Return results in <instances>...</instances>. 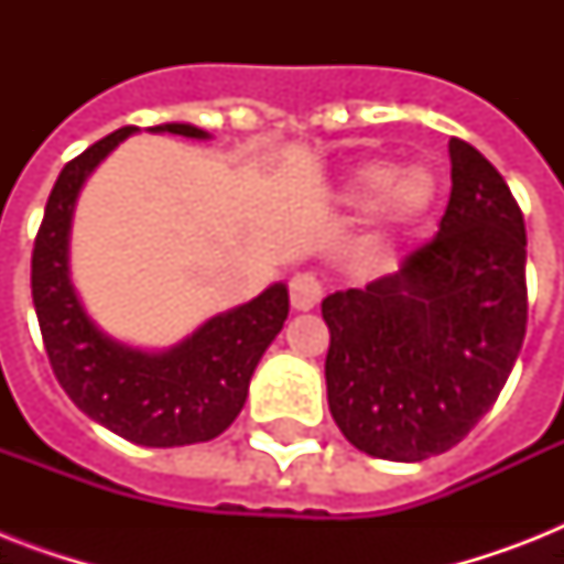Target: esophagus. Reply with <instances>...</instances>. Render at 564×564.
<instances>
[{
    "mask_svg": "<svg viewBox=\"0 0 564 564\" xmlns=\"http://www.w3.org/2000/svg\"><path fill=\"white\" fill-rule=\"evenodd\" d=\"M322 299V283L313 272H299L290 278V301L295 310H313Z\"/></svg>",
    "mask_w": 564,
    "mask_h": 564,
    "instance_id": "1",
    "label": "esophagus"
}]
</instances>
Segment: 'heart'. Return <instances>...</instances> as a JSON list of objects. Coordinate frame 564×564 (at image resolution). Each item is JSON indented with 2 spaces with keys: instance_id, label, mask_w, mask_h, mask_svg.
<instances>
[{
  "instance_id": "obj_1",
  "label": "heart",
  "mask_w": 564,
  "mask_h": 564,
  "mask_svg": "<svg viewBox=\"0 0 564 564\" xmlns=\"http://www.w3.org/2000/svg\"><path fill=\"white\" fill-rule=\"evenodd\" d=\"M345 204H369L371 237L377 242L410 230L436 202V178L424 166L394 170L386 161H366L345 175Z\"/></svg>"
}]
</instances>
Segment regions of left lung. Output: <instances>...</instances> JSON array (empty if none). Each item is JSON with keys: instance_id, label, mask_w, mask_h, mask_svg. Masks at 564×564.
Listing matches in <instances>:
<instances>
[{"instance_id": "1", "label": "left lung", "mask_w": 564, "mask_h": 564, "mask_svg": "<svg viewBox=\"0 0 564 564\" xmlns=\"http://www.w3.org/2000/svg\"><path fill=\"white\" fill-rule=\"evenodd\" d=\"M438 234L394 274L322 301L327 403L362 454L421 463L491 410L527 334V230L500 172L451 137Z\"/></svg>"}]
</instances>
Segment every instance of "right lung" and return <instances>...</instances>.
I'll return each mask as SVG.
<instances>
[{"label": "right lung", "instance_id": "add662e5", "mask_svg": "<svg viewBox=\"0 0 564 564\" xmlns=\"http://www.w3.org/2000/svg\"><path fill=\"white\" fill-rule=\"evenodd\" d=\"M137 128L93 143L57 175L31 254V299L57 383L84 415L145 447L210 442L230 427L248 398L257 362L290 316L286 283L225 310L166 351H143L101 330L69 278V230L78 193L93 170ZM152 134L207 140L189 122L149 128Z\"/></svg>", "mask_w": 564, "mask_h": 564}]
</instances>
